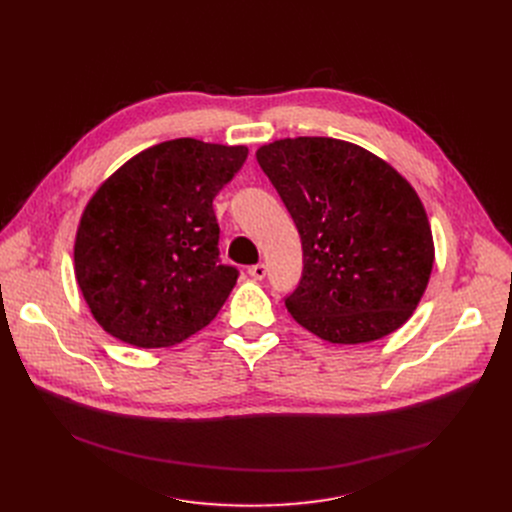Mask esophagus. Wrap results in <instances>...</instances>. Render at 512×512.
<instances>
[{"mask_svg": "<svg viewBox=\"0 0 512 512\" xmlns=\"http://www.w3.org/2000/svg\"><path fill=\"white\" fill-rule=\"evenodd\" d=\"M249 276H251L253 280H263V278H265V265H263V263L251 265V267H249Z\"/></svg>", "mask_w": 512, "mask_h": 512, "instance_id": "1", "label": "esophagus"}]
</instances>
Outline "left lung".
<instances>
[{
	"mask_svg": "<svg viewBox=\"0 0 512 512\" xmlns=\"http://www.w3.org/2000/svg\"><path fill=\"white\" fill-rule=\"evenodd\" d=\"M301 234L303 276L284 299L321 340L361 344L398 330L434 267V238L415 188L367 149L328 137L257 149Z\"/></svg>",
	"mask_w": 512,
	"mask_h": 512,
	"instance_id": "1",
	"label": "left lung"
}]
</instances>
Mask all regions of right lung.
Listing matches in <instances>:
<instances>
[{
    "mask_svg": "<svg viewBox=\"0 0 512 512\" xmlns=\"http://www.w3.org/2000/svg\"><path fill=\"white\" fill-rule=\"evenodd\" d=\"M245 145L174 139L107 178L80 218L74 274L97 324L139 346H174L218 315L238 270L220 261L213 199Z\"/></svg>",
    "mask_w": 512,
    "mask_h": 512,
    "instance_id": "right-lung-1",
    "label": "right lung"
}]
</instances>
